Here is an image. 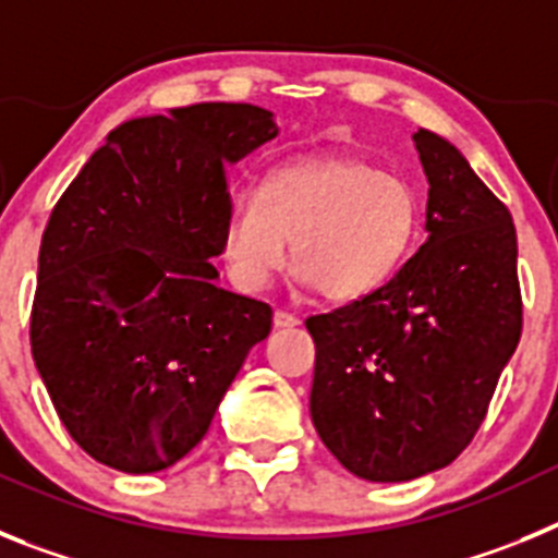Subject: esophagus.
Listing matches in <instances>:
<instances>
[{
	"mask_svg": "<svg viewBox=\"0 0 558 558\" xmlns=\"http://www.w3.org/2000/svg\"><path fill=\"white\" fill-rule=\"evenodd\" d=\"M274 327L276 329H293V327H299V318H295L293 313H288V310H276Z\"/></svg>",
	"mask_w": 558,
	"mask_h": 558,
	"instance_id": "1",
	"label": "esophagus"
}]
</instances>
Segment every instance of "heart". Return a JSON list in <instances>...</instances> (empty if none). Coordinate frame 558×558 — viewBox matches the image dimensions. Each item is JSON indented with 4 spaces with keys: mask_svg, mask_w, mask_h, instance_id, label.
<instances>
[{
    "mask_svg": "<svg viewBox=\"0 0 558 558\" xmlns=\"http://www.w3.org/2000/svg\"><path fill=\"white\" fill-rule=\"evenodd\" d=\"M413 184L354 156H315L226 198L223 254L234 282L259 290L293 263L329 302H357L393 279L416 245Z\"/></svg>",
    "mask_w": 558,
    "mask_h": 558,
    "instance_id": "heart-1",
    "label": "heart"
}]
</instances>
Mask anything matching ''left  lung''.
Masks as SVG:
<instances>
[{
	"label": "left lung",
	"instance_id": "1",
	"mask_svg": "<svg viewBox=\"0 0 558 558\" xmlns=\"http://www.w3.org/2000/svg\"><path fill=\"white\" fill-rule=\"evenodd\" d=\"M413 142L430 184L425 245L377 293L307 318L315 430L374 483L461 456L522 332L509 209L445 136L418 128Z\"/></svg>",
	"mask_w": 558,
	"mask_h": 558
}]
</instances>
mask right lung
I'll return each instance as SVG.
<instances>
[{"label":"right lung","mask_w":558,"mask_h":558,"mask_svg":"<svg viewBox=\"0 0 558 558\" xmlns=\"http://www.w3.org/2000/svg\"><path fill=\"white\" fill-rule=\"evenodd\" d=\"M279 133L248 102H198L108 133L41 236L33 360L63 427L150 475L198 445L274 310L218 284L226 167Z\"/></svg>","instance_id":"obj_1"}]
</instances>
